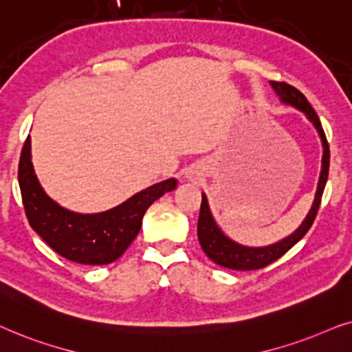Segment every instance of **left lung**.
I'll return each instance as SVG.
<instances>
[{"instance_id": "obj_1", "label": "left lung", "mask_w": 352, "mask_h": 352, "mask_svg": "<svg viewBox=\"0 0 352 352\" xmlns=\"http://www.w3.org/2000/svg\"><path fill=\"white\" fill-rule=\"evenodd\" d=\"M270 85L278 95L280 101L304 112L307 119L314 124V127L317 129L318 137H320L322 146H323L320 177H318L317 191H316V198H314L312 208L307 212L306 219L302 220V223L299 225L292 235H288L287 238H283V240L274 243V245L262 246V248L243 246L240 243L233 241L225 235V233L219 228V225L215 223L212 214H210L208 198H206V195L203 193V201H201L199 219H198L199 245L210 261L232 270L262 269V267L269 265L274 261H277L278 257H282L288 250H292V248L296 245L304 235H306L309 228H311V225L314 223V219H316L318 206H320V201H322L323 188H325L327 179H329L330 148H329V142H327L325 132H323L322 129L320 119H318L316 111L312 109V106L309 104L306 96H304L298 88L288 85V83L285 82H270Z\"/></svg>"}]
</instances>
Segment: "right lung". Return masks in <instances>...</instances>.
Listing matches in <instances>:
<instances>
[{
    "instance_id": "obj_1",
    "label": "right lung",
    "mask_w": 352,
    "mask_h": 352,
    "mask_svg": "<svg viewBox=\"0 0 352 352\" xmlns=\"http://www.w3.org/2000/svg\"><path fill=\"white\" fill-rule=\"evenodd\" d=\"M19 186L30 227L46 245L77 264L102 265L127 251L142 228L146 209L164 193L175 190L177 180L168 179L148 186L104 212H74L51 199L41 188L32 164L30 137H27L19 161Z\"/></svg>"
}]
</instances>
